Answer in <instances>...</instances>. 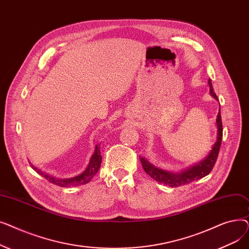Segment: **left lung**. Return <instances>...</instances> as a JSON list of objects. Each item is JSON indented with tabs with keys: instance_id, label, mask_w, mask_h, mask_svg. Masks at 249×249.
I'll use <instances>...</instances> for the list:
<instances>
[{
	"instance_id": "1",
	"label": "left lung",
	"mask_w": 249,
	"mask_h": 249,
	"mask_svg": "<svg viewBox=\"0 0 249 249\" xmlns=\"http://www.w3.org/2000/svg\"><path fill=\"white\" fill-rule=\"evenodd\" d=\"M208 84H209V86H210L211 95L215 99H217V96L213 89V86H212V83L210 80L208 81ZM216 123H217V127H218L217 141L214 144L211 152L209 153V155L204 160H202L198 164H196L181 173L174 174V173L162 171V169L155 167L152 164H150L145 159L140 158L143 169H144L145 173L150 178H152L154 180L160 182V184H164L166 186L172 187V188H177L179 186L188 185L194 180L200 179V178L208 176L212 172V169L216 163L219 150H220V146H221V142H222V136H223V128H222V119H221L220 109H219V113L217 115Z\"/></svg>"
}]
</instances>
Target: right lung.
<instances>
[{
    "label": "right lung",
    "instance_id": "right-lung-1",
    "mask_svg": "<svg viewBox=\"0 0 249 249\" xmlns=\"http://www.w3.org/2000/svg\"><path fill=\"white\" fill-rule=\"evenodd\" d=\"M101 162H102V155L100 153V146L96 145V149L94 154L91 155V158L89 160V163L87 167L86 171L78 175L74 178H56L53 177H50L44 173H42L41 171H39L38 168H36L35 166H33L31 163L30 165L32 166V168L34 169L35 172H37L39 175H41L44 178H46L48 181H50L51 184H54L56 186L62 187V188H71V187H76V186H81V185H86L88 182L94 178V176L98 173L99 168L101 166Z\"/></svg>",
    "mask_w": 249,
    "mask_h": 249
}]
</instances>
